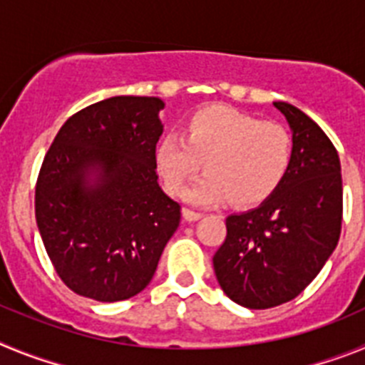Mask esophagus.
I'll return each instance as SVG.
<instances>
[{"mask_svg":"<svg viewBox=\"0 0 365 365\" xmlns=\"http://www.w3.org/2000/svg\"><path fill=\"white\" fill-rule=\"evenodd\" d=\"M182 217H185V221L192 222V221H199V219L202 217L201 212H195V210H190V208H185L182 210Z\"/></svg>","mask_w":365,"mask_h":365,"instance_id":"obj_1","label":"esophagus"}]
</instances>
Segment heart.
I'll list each match as a JSON object with an SVG mask.
<instances>
[{
    "mask_svg": "<svg viewBox=\"0 0 365 365\" xmlns=\"http://www.w3.org/2000/svg\"><path fill=\"white\" fill-rule=\"evenodd\" d=\"M202 160L208 172L188 192L190 202L210 206L232 199L237 206L259 205L289 173L292 137L276 122L230 106H208L190 115L180 137L166 135L155 148L157 172L172 195L185 192Z\"/></svg>",
    "mask_w": 365,
    "mask_h": 365,
    "instance_id": "obj_1",
    "label": "heart"
}]
</instances>
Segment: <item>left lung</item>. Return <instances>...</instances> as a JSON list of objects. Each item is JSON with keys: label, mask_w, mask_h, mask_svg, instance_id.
<instances>
[{"label": "left lung", "mask_w": 365, "mask_h": 365, "mask_svg": "<svg viewBox=\"0 0 365 365\" xmlns=\"http://www.w3.org/2000/svg\"><path fill=\"white\" fill-rule=\"evenodd\" d=\"M292 131V163L274 195L227 217L214 256L225 294L248 309L294 299L318 276L341 230L338 151L322 128L287 102H274Z\"/></svg>", "instance_id": "obj_1"}]
</instances>
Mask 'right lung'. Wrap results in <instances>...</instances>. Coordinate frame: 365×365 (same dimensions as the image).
I'll return each mask as SVG.
<instances>
[{
	"label": "right lung",
	"instance_id": "obj_1",
	"mask_svg": "<svg viewBox=\"0 0 365 365\" xmlns=\"http://www.w3.org/2000/svg\"><path fill=\"white\" fill-rule=\"evenodd\" d=\"M164 102L111 96L67 118L36 182V222L54 270L96 302L138 294L180 222L159 186L155 146Z\"/></svg>",
	"mask_w": 365,
	"mask_h": 365
}]
</instances>
